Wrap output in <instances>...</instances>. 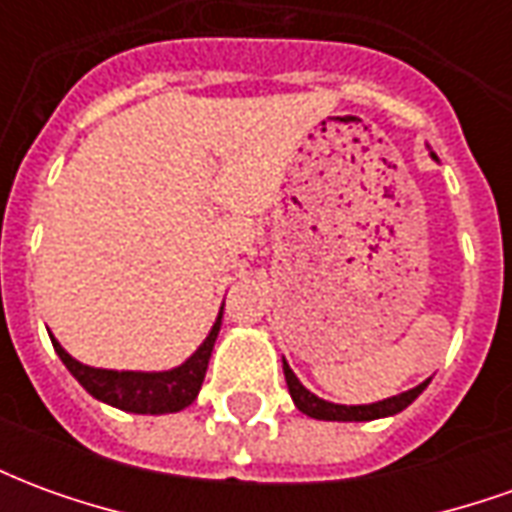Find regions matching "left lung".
<instances>
[{
    "label": "left lung",
    "instance_id": "1",
    "mask_svg": "<svg viewBox=\"0 0 512 512\" xmlns=\"http://www.w3.org/2000/svg\"><path fill=\"white\" fill-rule=\"evenodd\" d=\"M282 367H285V381H288L290 397H293L296 408L304 411L307 417L332 419V422H367V419L392 417L397 411L411 406L419 397V392L428 386V381H425V384L414 386V389H408L403 395L386 397V400H378V403H370V406H337V403H329V400H321L318 395H312L310 389H304L296 373L288 367V362H282Z\"/></svg>",
    "mask_w": 512,
    "mask_h": 512
}]
</instances>
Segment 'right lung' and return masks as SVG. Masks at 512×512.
<instances>
[{"label": "right lung", "mask_w": 512, "mask_h": 512, "mask_svg": "<svg viewBox=\"0 0 512 512\" xmlns=\"http://www.w3.org/2000/svg\"><path fill=\"white\" fill-rule=\"evenodd\" d=\"M222 326V312L213 323L211 334L205 337V343L197 348V354L186 359L183 365L167 373H131V370H98L76 362L54 337V351L60 354L62 365L68 367L73 378L98 400H104L109 406L134 411V414H172L194 403V397L200 392L202 378L208 370L216 334Z\"/></svg>", "instance_id": "right-lung-1"}]
</instances>
